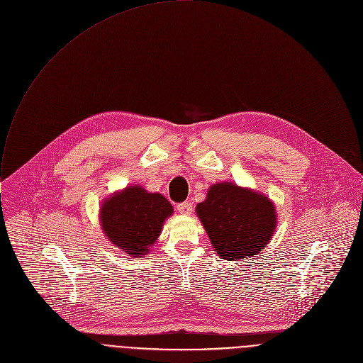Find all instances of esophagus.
<instances>
[{
  "label": "esophagus",
  "mask_w": 363,
  "mask_h": 363,
  "mask_svg": "<svg viewBox=\"0 0 363 363\" xmlns=\"http://www.w3.org/2000/svg\"><path fill=\"white\" fill-rule=\"evenodd\" d=\"M177 209L181 215H191L192 213V203L191 202H182L177 206Z\"/></svg>",
  "instance_id": "esophagus-1"
}]
</instances>
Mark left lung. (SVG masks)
<instances>
[{
	"mask_svg": "<svg viewBox=\"0 0 363 363\" xmlns=\"http://www.w3.org/2000/svg\"><path fill=\"white\" fill-rule=\"evenodd\" d=\"M196 215L220 259L255 257L277 228L274 202L264 194L233 182L211 185Z\"/></svg>",
	"mask_w": 363,
	"mask_h": 363,
	"instance_id": "left-lung-1",
	"label": "left lung"
}]
</instances>
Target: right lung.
<instances>
[{
	"mask_svg": "<svg viewBox=\"0 0 363 363\" xmlns=\"http://www.w3.org/2000/svg\"><path fill=\"white\" fill-rule=\"evenodd\" d=\"M172 213L174 208L164 195L148 192L141 185H128L101 202L99 220L111 245L133 259H143Z\"/></svg>",
	"mask_w": 363,
	"mask_h": 363,
	"instance_id": "obj_1",
	"label": "right lung"
}]
</instances>
